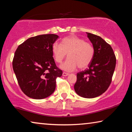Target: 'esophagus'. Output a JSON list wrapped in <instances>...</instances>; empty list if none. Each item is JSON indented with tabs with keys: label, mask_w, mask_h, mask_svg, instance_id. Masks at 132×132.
<instances>
[{
	"label": "esophagus",
	"mask_w": 132,
	"mask_h": 132,
	"mask_svg": "<svg viewBox=\"0 0 132 132\" xmlns=\"http://www.w3.org/2000/svg\"><path fill=\"white\" fill-rule=\"evenodd\" d=\"M62 75H63L64 77H66V76H68V75H69V74H68V73L64 72L63 73H62Z\"/></svg>",
	"instance_id": "esophagus-1"
}]
</instances>
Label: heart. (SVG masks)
<instances>
[{
	"label": "heart",
	"instance_id": "heart-1",
	"mask_svg": "<svg viewBox=\"0 0 132 132\" xmlns=\"http://www.w3.org/2000/svg\"><path fill=\"white\" fill-rule=\"evenodd\" d=\"M54 58L57 63H61L67 54L68 58L60 68L68 72L78 67L84 69L89 66L94 57V48L91 44L75 36L64 38L61 44L55 43L52 47Z\"/></svg>",
	"mask_w": 132,
	"mask_h": 132
}]
</instances>
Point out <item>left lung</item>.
<instances>
[{"mask_svg":"<svg viewBox=\"0 0 132 132\" xmlns=\"http://www.w3.org/2000/svg\"><path fill=\"white\" fill-rule=\"evenodd\" d=\"M94 48V57L87 70L77 74L75 92L85 98H94L104 93L111 84L116 66L111 46L98 36L86 33Z\"/></svg>","mask_w":132,"mask_h":132,"instance_id":"obj_1","label":"left lung"}]
</instances>
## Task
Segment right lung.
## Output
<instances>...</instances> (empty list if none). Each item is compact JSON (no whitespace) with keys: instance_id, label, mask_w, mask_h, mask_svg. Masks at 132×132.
Listing matches in <instances>:
<instances>
[{"instance_id":"right-lung-1","label":"right lung","mask_w":132,"mask_h":132,"mask_svg":"<svg viewBox=\"0 0 132 132\" xmlns=\"http://www.w3.org/2000/svg\"><path fill=\"white\" fill-rule=\"evenodd\" d=\"M58 36L42 34L28 38L14 53L13 68L21 89L30 98L42 99L54 92L62 71L56 66L52 47Z\"/></svg>"}]
</instances>
